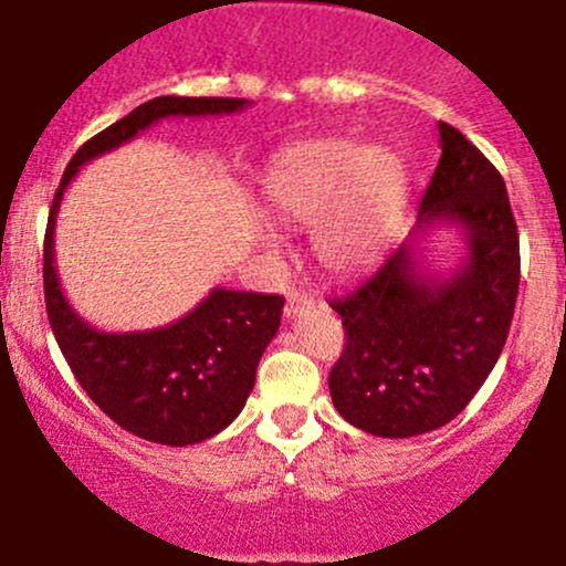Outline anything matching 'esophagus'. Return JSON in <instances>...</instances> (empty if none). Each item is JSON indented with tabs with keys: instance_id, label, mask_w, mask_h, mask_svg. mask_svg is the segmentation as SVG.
<instances>
[{
	"instance_id": "34e87169",
	"label": "esophagus",
	"mask_w": 566,
	"mask_h": 566,
	"mask_svg": "<svg viewBox=\"0 0 566 566\" xmlns=\"http://www.w3.org/2000/svg\"><path fill=\"white\" fill-rule=\"evenodd\" d=\"M308 306H314L312 295L295 293V290H293V293H287V303H284V314H287V317H298L303 308H308Z\"/></svg>"
}]
</instances>
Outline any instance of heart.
<instances>
[{
  "mask_svg": "<svg viewBox=\"0 0 566 566\" xmlns=\"http://www.w3.org/2000/svg\"><path fill=\"white\" fill-rule=\"evenodd\" d=\"M263 189L284 224H314L319 263L331 273H353L377 260L390 241L407 200V170L385 146L317 138L276 154Z\"/></svg>",
  "mask_w": 566,
  "mask_h": 566,
  "instance_id": "1",
  "label": "heart"
}]
</instances>
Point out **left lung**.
I'll list each match as a JSON object with an SVG mask.
<instances>
[{"instance_id":"1","label":"left lung","mask_w":566,"mask_h":566,"mask_svg":"<svg viewBox=\"0 0 566 566\" xmlns=\"http://www.w3.org/2000/svg\"><path fill=\"white\" fill-rule=\"evenodd\" d=\"M439 146L409 241L353 295L331 301L347 331L328 377L333 407L374 437H418L461 415L502 355L518 298V228L504 178L444 122ZM439 223L468 243L448 277L413 258V238Z\"/></svg>"}]
</instances>
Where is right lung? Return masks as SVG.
<instances>
[{
	"label": "right lung",
	"mask_w": 566,
	"mask_h": 566,
	"mask_svg": "<svg viewBox=\"0 0 566 566\" xmlns=\"http://www.w3.org/2000/svg\"><path fill=\"white\" fill-rule=\"evenodd\" d=\"M249 99L154 97L75 151L53 195L43 247L45 308L64 360L81 388L124 431L170 448L211 439L238 418L254 371L282 319V295L213 287L176 323L154 331L105 333L70 306L59 284L53 230L64 189L92 159L170 116H230Z\"/></svg>",
	"instance_id": "1"
}]
</instances>
